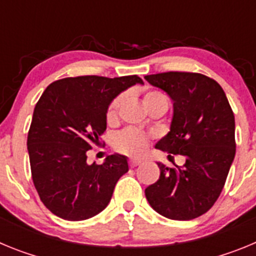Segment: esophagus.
<instances>
[{"label": "esophagus", "instance_id": "34e87169", "mask_svg": "<svg viewBox=\"0 0 256 256\" xmlns=\"http://www.w3.org/2000/svg\"><path fill=\"white\" fill-rule=\"evenodd\" d=\"M141 160L138 159H130V166H132V168H134V166H137V165L141 164Z\"/></svg>", "mask_w": 256, "mask_h": 256}]
</instances>
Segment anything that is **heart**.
Segmentation results:
<instances>
[{
  "instance_id": "obj_1",
  "label": "heart",
  "mask_w": 256,
  "mask_h": 256,
  "mask_svg": "<svg viewBox=\"0 0 256 256\" xmlns=\"http://www.w3.org/2000/svg\"><path fill=\"white\" fill-rule=\"evenodd\" d=\"M162 94H160L159 92H148L144 94V102H148V101L156 98V97H162ZM122 102V96H118L116 98L112 101V104L108 105V112H106V120L108 123L115 120V118L118 115V108ZM148 144V137L144 133L140 132L137 130H132V128H128V130H123V132L118 133L116 137L114 140V146L118 151L120 152L126 154V155L132 156H140L146 151V148Z\"/></svg>"
}]
</instances>
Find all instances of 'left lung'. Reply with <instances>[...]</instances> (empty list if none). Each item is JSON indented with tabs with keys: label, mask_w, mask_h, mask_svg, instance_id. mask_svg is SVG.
Masks as SVG:
<instances>
[{
	"label": "left lung",
	"mask_w": 256,
	"mask_h": 256,
	"mask_svg": "<svg viewBox=\"0 0 256 256\" xmlns=\"http://www.w3.org/2000/svg\"><path fill=\"white\" fill-rule=\"evenodd\" d=\"M144 79L173 101L170 130L155 148L186 158L177 168L158 162L160 177L144 195L165 218L195 219L214 205L224 187L236 154L234 112L219 83L202 74L168 72Z\"/></svg>",
	"instance_id": "1"
}]
</instances>
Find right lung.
Here are the masks:
<instances>
[{"label":"right lung","instance_id":"1","mask_svg":"<svg viewBox=\"0 0 256 256\" xmlns=\"http://www.w3.org/2000/svg\"><path fill=\"white\" fill-rule=\"evenodd\" d=\"M140 76L64 78L44 90L28 132L32 180L44 206L65 220H84L102 212L115 184L128 172L126 156L114 154L88 164L87 151L100 144L106 112Z\"/></svg>","mask_w":256,"mask_h":256}]
</instances>
